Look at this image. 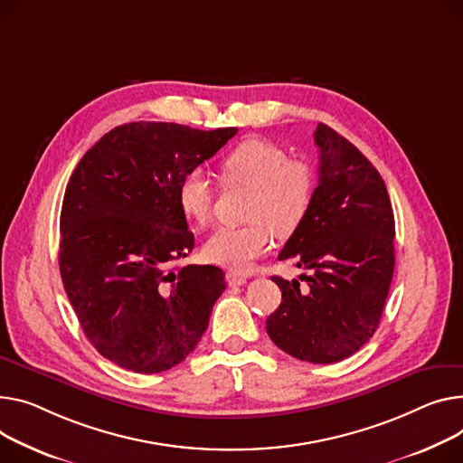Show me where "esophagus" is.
Wrapping results in <instances>:
<instances>
[{"instance_id":"esophagus-1","label":"esophagus","mask_w":463,"mask_h":463,"mask_svg":"<svg viewBox=\"0 0 463 463\" xmlns=\"http://www.w3.org/2000/svg\"><path fill=\"white\" fill-rule=\"evenodd\" d=\"M227 283H229V287H241V285L248 283V277L234 273V271H229L227 273Z\"/></svg>"}]
</instances>
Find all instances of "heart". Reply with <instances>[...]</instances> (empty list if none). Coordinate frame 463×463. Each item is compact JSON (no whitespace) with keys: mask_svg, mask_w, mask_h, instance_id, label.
Listing matches in <instances>:
<instances>
[{"mask_svg":"<svg viewBox=\"0 0 463 463\" xmlns=\"http://www.w3.org/2000/svg\"><path fill=\"white\" fill-rule=\"evenodd\" d=\"M222 176L229 186L250 188L248 204L240 227L213 231L203 245L208 262L234 271H245L262 257L273 238L292 236L309 213L317 192V175L303 160H288V154L264 139H245L222 160ZM178 208L195 225L212 218L213 186L210 178L194 169L184 175L176 188Z\"/></svg>","mask_w":463,"mask_h":463,"instance_id":"1","label":"heart"}]
</instances>
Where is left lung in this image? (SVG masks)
<instances>
[{
  "label": "left lung",
  "mask_w": 463,
  "mask_h": 463,
  "mask_svg": "<svg viewBox=\"0 0 463 463\" xmlns=\"http://www.w3.org/2000/svg\"><path fill=\"white\" fill-rule=\"evenodd\" d=\"M318 186L303 225L279 260L294 259L299 281L271 277L281 305L266 331L288 355L329 364L355 354L378 329L394 269V213L385 182L357 146L318 125Z\"/></svg>",
  "instance_id": "1"
}]
</instances>
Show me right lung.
I'll return each mask as SVG.
<instances>
[{
  "label": "right lung",
  "instance_id": "obj_1",
  "mask_svg": "<svg viewBox=\"0 0 463 463\" xmlns=\"http://www.w3.org/2000/svg\"><path fill=\"white\" fill-rule=\"evenodd\" d=\"M238 130L128 122L76 165L59 220V269L90 345L139 374L186 359L225 290L218 266H175L194 250L180 178Z\"/></svg>",
  "mask_w": 463,
  "mask_h": 463
}]
</instances>
